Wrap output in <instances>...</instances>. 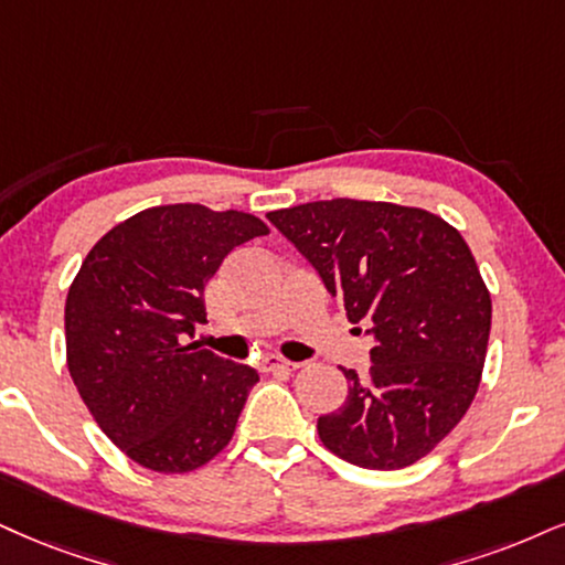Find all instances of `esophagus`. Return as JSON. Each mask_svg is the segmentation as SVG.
I'll return each mask as SVG.
<instances>
[{"instance_id":"obj_1","label":"esophagus","mask_w":565,"mask_h":565,"mask_svg":"<svg viewBox=\"0 0 565 565\" xmlns=\"http://www.w3.org/2000/svg\"><path fill=\"white\" fill-rule=\"evenodd\" d=\"M298 364L294 361H285L280 356H267L262 359V372H296Z\"/></svg>"}]
</instances>
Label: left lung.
<instances>
[{"label":"left lung","mask_w":565,"mask_h":565,"mask_svg":"<svg viewBox=\"0 0 565 565\" xmlns=\"http://www.w3.org/2000/svg\"><path fill=\"white\" fill-rule=\"evenodd\" d=\"M267 220L374 338L366 380L343 369L345 403L319 416V440L361 469L416 463L463 419L482 380L492 301L461 233L427 209L356 199Z\"/></svg>","instance_id":"8db88e82"}]
</instances>
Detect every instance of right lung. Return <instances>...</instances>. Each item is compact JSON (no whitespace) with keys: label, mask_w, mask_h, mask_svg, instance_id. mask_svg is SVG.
<instances>
[{"label":"right lung","mask_w":565,"mask_h":565,"mask_svg":"<svg viewBox=\"0 0 565 565\" xmlns=\"http://www.w3.org/2000/svg\"><path fill=\"white\" fill-rule=\"evenodd\" d=\"M269 227L246 212L151 206L88 250L65 301L67 369L104 435L143 469L185 475L233 440L256 369L185 343L204 285Z\"/></svg>","instance_id":"right-lung-1"}]
</instances>
